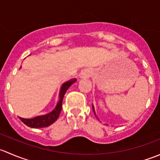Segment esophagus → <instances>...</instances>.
<instances>
[{"label": "esophagus", "instance_id": "obj_1", "mask_svg": "<svg viewBox=\"0 0 160 160\" xmlns=\"http://www.w3.org/2000/svg\"><path fill=\"white\" fill-rule=\"evenodd\" d=\"M90 72L88 70H84L82 71L81 72V77H83V78H85V77H88L90 76Z\"/></svg>", "mask_w": 160, "mask_h": 160}]
</instances>
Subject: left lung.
<instances>
[{
    "label": "left lung",
    "mask_w": 160,
    "mask_h": 160,
    "mask_svg": "<svg viewBox=\"0 0 160 160\" xmlns=\"http://www.w3.org/2000/svg\"><path fill=\"white\" fill-rule=\"evenodd\" d=\"M92 107H93V112H94V114L96 115V114H95V111H94V108H93V106H92Z\"/></svg>",
    "instance_id": "left-lung-1"
}]
</instances>
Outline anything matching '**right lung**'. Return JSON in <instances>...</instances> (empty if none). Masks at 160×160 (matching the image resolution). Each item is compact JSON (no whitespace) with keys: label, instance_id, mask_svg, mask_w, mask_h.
Wrapping results in <instances>:
<instances>
[{"label":"right lung","instance_id":"1","mask_svg":"<svg viewBox=\"0 0 160 160\" xmlns=\"http://www.w3.org/2000/svg\"><path fill=\"white\" fill-rule=\"evenodd\" d=\"M76 80H77L76 79H72V80L65 82L62 85L60 92H59V101H58L56 108L51 112L49 113V114H46L45 115L37 116V117L29 119L22 118L20 117H19V118L21 119V121L25 125L30 127V128H44V127H48L52 123H54L57 120L58 117H59V114H60V111L62 110V100H63L64 94L66 93L67 90H68V88H70Z\"/></svg>","mask_w":160,"mask_h":160}]
</instances>
